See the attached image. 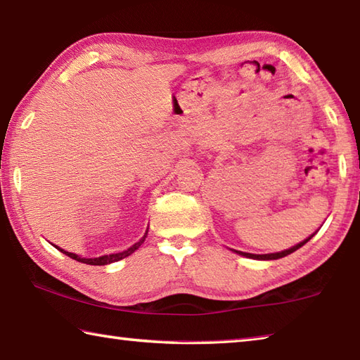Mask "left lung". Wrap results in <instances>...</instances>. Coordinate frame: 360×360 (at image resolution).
Returning a JSON list of instances; mask_svg holds the SVG:
<instances>
[{
  "mask_svg": "<svg viewBox=\"0 0 360 360\" xmlns=\"http://www.w3.org/2000/svg\"><path fill=\"white\" fill-rule=\"evenodd\" d=\"M311 238H312V236L309 237V238H306V240H302L301 243H298V245L292 246L290 250H285V251H281V252H271V255H251V252H243V251H236V252H238V255H240V256L250 257V259H260V260H274V259H281V257H285V256H288V255H292L293 251H297L298 248H301V246L304 245V243H307L309 240H311Z\"/></svg>",
  "mask_w": 360,
  "mask_h": 360,
  "instance_id": "1",
  "label": "left lung"
}]
</instances>
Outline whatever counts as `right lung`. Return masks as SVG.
<instances>
[{"label":"right lung","mask_w":360,"mask_h":360,"mask_svg":"<svg viewBox=\"0 0 360 360\" xmlns=\"http://www.w3.org/2000/svg\"><path fill=\"white\" fill-rule=\"evenodd\" d=\"M146 234H148V231L145 232V236L140 238V240L136 243V245H132L129 250H126V251H123V252H117V255H108V256H101V257H95V259H86V257H79L77 255H75V252H68V251H63V250H60V248H58V246H56V248H58L60 252H63V255L65 256H68V257H72V259H75V260H77V262H82V264H87V265H108V264H112V262H117V260H122V259H124V257H128V256H131L134 251H136L140 245H142L143 242H145V237H146Z\"/></svg>","instance_id":"add662e5"}]
</instances>
